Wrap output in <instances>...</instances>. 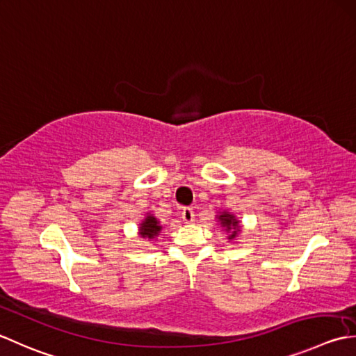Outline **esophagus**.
<instances>
[{
  "mask_svg": "<svg viewBox=\"0 0 356 356\" xmlns=\"http://www.w3.org/2000/svg\"><path fill=\"white\" fill-rule=\"evenodd\" d=\"M182 219L185 224H193L194 220H196V214H194L193 208H184L182 211Z\"/></svg>",
  "mask_w": 356,
  "mask_h": 356,
  "instance_id": "34e87169",
  "label": "esophagus"
}]
</instances>
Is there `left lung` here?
<instances>
[{
    "mask_svg": "<svg viewBox=\"0 0 356 356\" xmlns=\"http://www.w3.org/2000/svg\"><path fill=\"white\" fill-rule=\"evenodd\" d=\"M216 219H218L219 225L227 232L228 241H234L242 233L241 220L236 218L233 213H229L227 210H222V211L216 214Z\"/></svg>",
    "mask_w": 356,
    "mask_h": 356,
    "instance_id": "1",
    "label": "left lung"
}]
</instances>
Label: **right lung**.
I'll list each match as a JSON object with an SVG mask.
<instances>
[{"instance_id":"1","label":"right lung","mask_w":356,"mask_h":356,"mask_svg":"<svg viewBox=\"0 0 356 356\" xmlns=\"http://www.w3.org/2000/svg\"><path fill=\"white\" fill-rule=\"evenodd\" d=\"M162 228L163 227L160 225V220L154 214L146 213L140 224H138V236L146 241H154L159 238V234L162 233Z\"/></svg>"}]
</instances>
